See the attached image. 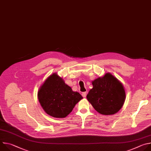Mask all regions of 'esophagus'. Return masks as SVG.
I'll return each mask as SVG.
<instances>
[{"mask_svg":"<svg viewBox=\"0 0 151 151\" xmlns=\"http://www.w3.org/2000/svg\"><path fill=\"white\" fill-rule=\"evenodd\" d=\"M82 96L83 97H86V96H87V93H86V92H83L82 93Z\"/></svg>","mask_w":151,"mask_h":151,"instance_id":"1","label":"esophagus"}]
</instances>
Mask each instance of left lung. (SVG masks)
I'll return each mask as SVG.
<instances>
[{"instance_id": "left-lung-1", "label": "left lung", "mask_w": 151, "mask_h": 151, "mask_svg": "<svg viewBox=\"0 0 151 151\" xmlns=\"http://www.w3.org/2000/svg\"><path fill=\"white\" fill-rule=\"evenodd\" d=\"M93 87L87 96L94 109L101 115L117 113L125 99L123 85L110 73H106L92 82Z\"/></svg>"}]
</instances>
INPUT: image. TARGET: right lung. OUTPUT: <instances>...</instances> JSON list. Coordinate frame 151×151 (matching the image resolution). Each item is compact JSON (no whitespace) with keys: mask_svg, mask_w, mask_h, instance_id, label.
I'll list each match as a JSON object with an SVG mask.
<instances>
[{"mask_svg":"<svg viewBox=\"0 0 151 151\" xmlns=\"http://www.w3.org/2000/svg\"><path fill=\"white\" fill-rule=\"evenodd\" d=\"M37 97L44 111L58 118L66 117L83 98L79 93L73 91L55 73L50 75L40 86Z\"/></svg>","mask_w":151,"mask_h":151,"instance_id":"right-lung-1","label":"right lung"}]
</instances>
